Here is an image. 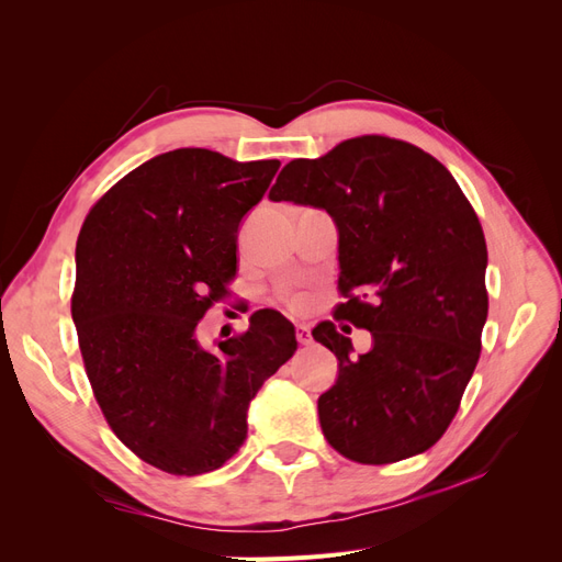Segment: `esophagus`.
I'll list each match as a JSON object with an SVG mask.
<instances>
[{"label": "esophagus", "mask_w": 562, "mask_h": 562, "mask_svg": "<svg viewBox=\"0 0 562 562\" xmlns=\"http://www.w3.org/2000/svg\"><path fill=\"white\" fill-rule=\"evenodd\" d=\"M295 337H297V342H300L302 347L312 345V335H310V328H307V326H297V330H295Z\"/></svg>", "instance_id": "34e87169"}]
</instances>
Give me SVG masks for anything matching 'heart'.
Masks as SVG:
<instances>
[{"instance_id": "1", "label": "heart", "mask_w": 562, "mask_h": 562, "mask_svg": "<svg viewBox=\"0 0 562 562\" xmlns=\"http://www.w3.org/2000/svg\"><path fill=\"white\" fill-rule=\"evenodd\" d=\"M291 304H293V307H302V300L300 297H291Z\"/></svg>"}]
</instances>
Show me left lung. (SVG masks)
Instances as JSON below:
<instances>
[{
    "mask_svg": "<svg viewBox=\"0 0 562 562\" xmlns=\"http://www.w3.org/2000/svg\"><path fill=\"white\" fill-rule=\"evenodd\" d=\"M269 199L335 220L347 300L335 321L372 333L353 356L333 321L312 330L339 368L318 396L323 436L359 464L429 450L459 411L487 318V246L469 199L438 159L386 135L285 164Z\"/></svg>",
    "mask_w": 562,
    "mask_h": 562,
    "instance_id": "8db88e82",
    "label": "left lung"
}]
</instances>
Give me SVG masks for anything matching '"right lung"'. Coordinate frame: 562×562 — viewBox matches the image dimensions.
Wrapping results in <instances>:
<instances>
[{"label":"right lung","mask_w":562,"mask_h":562,"mask_svg":"<svg viewBox=\"0 0 562 562\" xmlns=\"http://www.w3.org/2000/svg\"><path fill=\"white\" fill-rule=\"evenodd\" d=\"M279 166L166 151L110 187L81 225L72 318L83 368L116 438L166 473L234 457L250 401L297 349L293 323L267 310L215 351L196 335L229 295L239 225Z\"/></svg>","instance_id":"obj_1"}]
</instances>
